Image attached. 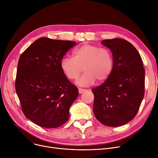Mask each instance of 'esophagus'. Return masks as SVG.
Masks as SVG:
<instances>
[{"label": "esophagus", "instance_id": "esophagus-1", "mask_svg": "<svg viewBox=\"0 0 158 158\" xmlns=\"http://www.w3.org/2000/svg\"><path fill=\"white\" fill-rule=\"evenodd\" d=\"M86 89H82V88H79V93L80 94H82V93H84L85 92H86Z\"/></svg>", "mask_w": 158, "mask_h": 158}]
</instances>
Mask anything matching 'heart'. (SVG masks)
Masks as SVG:
<instances>
[{
    "mask_svg": "<svg viewBox=\"0 0 158 158\" xmlns=\"http://www.w3.org/2000/svg\"><path fill=\"white\" fill-rule=\"evenodd\" d=\"M113 64V56L110 49L86 44L74 50L73 57H63L60 67L70 80L77 79L83 69L85 73L76 83L81 86H88L96 80L98 82L106 81L110 76Z\"/></svg>",
    "mask_w": 158,
    "mask_h": 158,
    "instance_id": "1",
    "label": "heart"
}]
</instances>
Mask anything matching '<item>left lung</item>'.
Wrapping results in <instances>:
<instances>
[{"label":"left lung","mask_w":158,"mask_h":158,"mask_svg":"<svg viewBox=\"0 0 158 158\" xmlns=\"http://www.w3.org/2000/svg\"><path fill=\"white\" fill-rule=\"evenodd\" d=\"M101 44L111 51L114 64L109 78L92 89L94 113L103 125L118 127L135 118L144 97L145 70L139 52L129 41L115 38Z\"/></svg>","instance_id":"obj_1"}]
</instances>
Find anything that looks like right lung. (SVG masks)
<instances>
[{
	"label": "right lung",
	"instance_id": "1",
	"mask_svg": "<svg viewBox=\"0 0 158 158\" xmlns=\"http://www.w3.org/2000/svg\"><path fill=\"white\" fill-rule=\"evenodd\" d=\"M75 41L40 38L20 56L15 89L25 116L38 126L56 128L69 118L77 88L63 73L60 62Z\"/></svg>",
	"mask_w": 158,
	"mask_h": 158
}]
</instances>
